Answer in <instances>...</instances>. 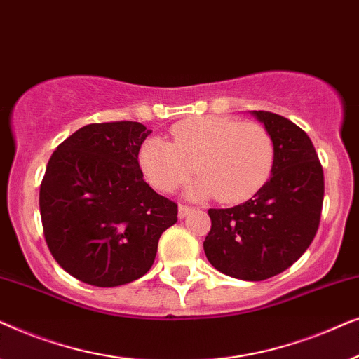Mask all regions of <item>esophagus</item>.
Instances as JSON below:
<instances>
[{"label":"esophagus","mask_w":359,"mask_h":359,"mask_svg":"<svg viewBox=\"0 0 359 359\" xmlns=\"http://www.w3.org/2000/svg\"><path fill=\"white\" fill-rule=\"evenodd\" d=\"M193 208H191V205H186V204H180L178 205V217L180 219H184L186 215H189L191 212H193Z\"/></svg>","instance_id":"34e87169"}]
</instances>
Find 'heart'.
Returning <instances> with one entry per match:
<instances>
[{
    "mask_svg": "<svg viewBox=\"0 0 359 359\" xmlns=\"http://www.w3.org/2000/svg\"><path fill=\"white\" fill-rule=\"evenodd\" d=\"M173 142L160 137L140 147L139 163L156 189L171 193L194 171L189 198H212L242 203L266 183L274 163V142L257 122L232 117L201 116L181 121L171 129Z\"/></svg>",
    "mask_w": 359,
    "mask_h": 359,
    "instance_id": "1",
    "label": "heart"
}]
</instances>
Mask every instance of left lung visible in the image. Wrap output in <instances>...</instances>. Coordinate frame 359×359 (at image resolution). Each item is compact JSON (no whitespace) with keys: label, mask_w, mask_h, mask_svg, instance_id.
Returning <instances> with one entry per match:
<instances>
[{"label":"left lung","mask_w":359,"mask_h":359,"mask_svg":"<svg viewBox=\"0 0 359 359\" xmlns=\"http://www.w3.org/2000/svg\"><path fill=\"white\" fill-rule=\"evenodd\" d=\"M274 142L271 178L247 203L209 209L204 253L217 271L263 281L296 263L316 237L323 203V171L312 140L286 117L250 111Z\"/></svg>","instance_id":"8db88e82"}]
</instances>
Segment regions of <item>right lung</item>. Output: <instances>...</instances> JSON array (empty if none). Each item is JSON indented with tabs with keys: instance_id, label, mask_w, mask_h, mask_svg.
I'll return each mask as SVG.
<instances>
[{
	"instance_id": "1",
	"label": "right lung",
	"mask_w": 359,
	"mask_h": 359,
	"mask_svg": "<svg viewBox=\"0 0 359 359\" xmlns=\"http://www.w3.org/2000/svg\"><path fill=\"white\" fill-rule=\"evenodd\" d=\"M140 122L88 124L63 140L41 184V217L48 250L73 278L114 287L144 276L161 233L178 220L173 201L145 183Z\"/></svg>"
}]
</instances>
